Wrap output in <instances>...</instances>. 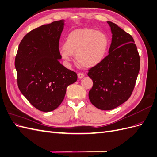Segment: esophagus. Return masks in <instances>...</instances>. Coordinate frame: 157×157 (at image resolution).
Instances as JSON below:
<instances>
[{
  "label": "esophagus",
  "instance_id": "1",
  "mask_svg": "<svg viewBox=\"0 0 157 157\" xmlns=\"http://www.w3.org/2000/svg\"><path fill=\"white\" fill-rule=\"evenodd\" d=\"M84 77V74L82 73H78V78H82Z\"/></svg>",
  "mask_w": 157,
  "mask_h": 157
}]
</instances>
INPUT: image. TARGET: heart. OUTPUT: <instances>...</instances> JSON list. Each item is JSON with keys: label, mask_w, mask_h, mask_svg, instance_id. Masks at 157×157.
I'll use <instances>...</instances> for the list:
<instances>
[{"label": "heart", "mask_w": 157, "mask_h": 157, "mask_svg": "<svg viewBox=\"0 0 157 157\" xmlns=\"http://www.w3.org/2000/svg\"><path fill=\"white\" fill-rule=\"evenodd\" d=\"M109 46V37L105 33L85 27L69 33L65 38L60 54L66 62L72 61V55H75L81 67L92 68L103 61Z\"/></svg>", "instance_id": "b5f03b06"}]
</instances>
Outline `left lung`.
Returning <instances> with one entry per match:
<instances>
[{
  "instance_id": "8db88e82",
  "label": "left lung",
  "mask_w": 157,
  "mask_h": 157,
  "mask_svg": "<svg viewBox=\"0 0 157 157\" xmlns=\"http://www.w3.org/2000/svg\"><path fill=\"white\" fill-rule=\"evenodd\" d=\"M107 23L113 35L109 54L88 73L93 81L88 94L90 101L105 111L115 109L129 99L140 68V55L132 36L115 23Z\"/></svg>"
}]
</instances>
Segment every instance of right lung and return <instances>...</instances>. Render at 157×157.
I'll list each match as a JSON object with an SVG mask.
<instances>
[{
    "label": "right lung",
    "instance_id": "add662e5",
    "mask_svg": "<svg viewBox=\"0 0 157 157\" xmlns=\"http://www.w3.org/2000/svg\"><path fill=\"white\" fill-rule=\"evenodd\" d=\"M64 21H56L28 33L16 56L18 88L33 106L43 112L58 108L67 86L77 80V73L59 62Z\"/></svg>",
    "mask_w": 157,
    "mask_h": 157
}]
</instances>
